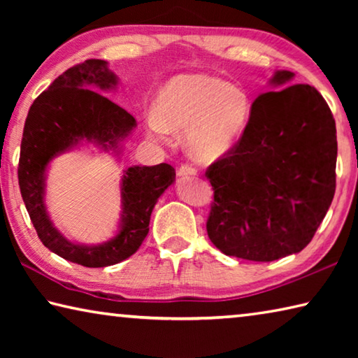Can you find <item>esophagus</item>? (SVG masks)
<instances>
[{
    "label": "esophagus",
    "instance_id": "1",
    "mask_svg": "<svg viewBox=\"0 0 358 358\" xmlns=\"http://www.w3.org/2000/svg\"><path fill=\"white\" fill-rule=\"evenodd\" d=\"M178 175L180 177H196L197 171L192 166H181L178 169Z\"/></svg>",
    "mask_w": 358,
    "mask_h": 358
}]
</instances>
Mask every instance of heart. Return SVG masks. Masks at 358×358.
Wrapping results in <instances>:
<instances>
[{
  "instance_id": "1",
  "label": "heart",
  "mask_w": 358,
  "mask_h": 358,
  "mask_svg": "<svg viewBox=\"0 0 358 358\" xmlns=\"http://www.w3.org/2000/svg\"><path fill=\"white\" fill-rule=\"evenodd\" d=\"M250 101L220 77L186 74L173 77L157 96V113L147 118L148 136L171 143L173 132L186 131L189 153L202 162L227 156L246 129Z\"/></svg>"
}]
</instances>
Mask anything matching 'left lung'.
<instances>
[{
    "label": "left lung",
    "mask_w": 358,
    "mask_h": 358,
    "mask_svg": "<svg viewBox=\"0 0 358 358\" xmlns=\"http://www.w3.org/2000/svg\"><path fill=\"white\" fill-rule=\"evenodd\" d=\"M294 77L275 72L276 92L254 101L237 147L207 171V232L226 256L271 262L300 252L335 196V120L317 90Z\"/></svg>",
    "instance_id": "1"
}]
</instances>
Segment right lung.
Here are the masks:
<instances>
[{"label": "right lung", "instance_id": "obj_1", "mask_svg": "<svg viewBox=\"0 0 358 358\" xmlns=\"http://www.w3.org/2000/svg\"><path fill=\"white\" fill-rule=\"evenodd\" d=\"M118 83L104 59L72 66L33 102L23 128L19 186L36 232L52 252L90 268L123 262L141 248L157 199L175 181V169L166 162L123 171L117 232L102 243H77L53 224L45 202L52 161L80 147H94L120 161L123 143L136 129V118L104 96Z\"/></svg>", "mask_w": 358, "mask_h": 358}]
</instances>
